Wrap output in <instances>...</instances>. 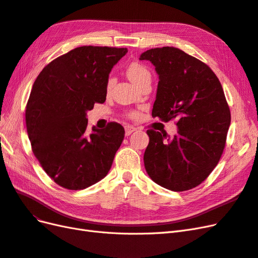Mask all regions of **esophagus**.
<instances>
[{
    "mask_svg": "<svg viewBox=\"0 0 258 258\" xmlns=\"http://www.w3.org/2000/svg\"><path fill=\"white\" fill-rule=\"evenodd\" d=\"M134 131H136V128L134 126H130V124L124 126V135L126 136H130Z\"/></svg>",
    "mask_w": 258,
    "mask_h": 258,
    "instance_id": "obj_1",
    "label": "esophagus"
}]
</instances>
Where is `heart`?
Masks as SVG:
<instances>
[{"instance_id":"heart-1","label":"heart","mask_w":258,"mask_h":258,"mask_svg":"<svg viewBox=\"0 0 258 258\" xmlns=\"http://www.w3.org/2000/svg\"><path fill=\"white\" fill-rule=\"evenodd\" d=\"M127 75L129 79L137 84L139 87L141 86L144 82L146 81H151V72L150 70L147 69L146 66H144L141 62L134 61L127 67ZM115 84V80L113 76H108V79L106 81V90L110 91L112 87ZM128 116L130 118H134L136 115L134 113H129Z\"/></svg>"}]
</instances>
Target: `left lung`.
Wrapping results in <instances>:
<instances>
[{"label": "left lung", "instance_id": "left-lung-1", "mask_svg": "<svg viewBox=\"0 0 258 258\" xmlns=\"http://www.w3.org/2000/svg\"><path fill=\"white\" fill-rule=\"evenodd\" d=\"M159 75L152 116L176 119L177 134L170 138L148 129L144 153L146 172L155 183L173 191L200 185L224 152L230 110L221 82L210 67L175 47L146 50Z\"/></svg>", "mask_w": 258, "mask_h": 258}]
</instances>
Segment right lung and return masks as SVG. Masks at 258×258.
<instances>
[{"label": "right lung", "mask_w": 258, "mask_h": 258, "mask_svg": "<svg viewBox=\"0 0 258 258\" xmlns=\"http://www.w3.org/2000/svg\"><path fill=\"white\" fill-rule=\"evenodd\" d=\"M127 48L82 46L52 60L38 74L26 106L33 154L52 181L81 190L110 171L124 129L111 121L87 132L86 112L104 103L106 81Z\"/></svg>", "instance_id": "add662e5"}]
</instances>
